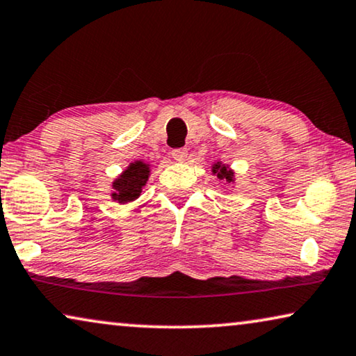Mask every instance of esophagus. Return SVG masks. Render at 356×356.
I'll return each mask as SVG.
<instances>
[{"label": "esophagus", "instance_id": "1", "mask_svg": "<svg viewBox=\"0 0 356 356\" xmlns=\"http://www.w3.org/2000/svg\"><path fill=\"white\" fill-rule=\"evenodd\" d=\"M172 157L175 159V161H178V162H184V161H186V157H188V149L186 147L173 149Z\"/></svg>", "mask_w": 356, "mask_h": 356}]
</instances>
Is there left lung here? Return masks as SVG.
Returning <instances> with one entry per match:
<instances>
[{
  "label": "left lung",
  "mask_w": 356,
  "mask_h": 356,
  "mask_svg": "<svg viewBox=\"0 0 356 356\" xmlns=\"http://www.w3.org/2000/svg\"><path fill=\"white\" fill-rule=\"evenodd\" d=\"M212 173L216 175V178L218 179H223V181H228V183H234V172L228 165H225V163L221 162L213 163Z\"/></svg>",
  "instance_id": "1"
}]
</instances>
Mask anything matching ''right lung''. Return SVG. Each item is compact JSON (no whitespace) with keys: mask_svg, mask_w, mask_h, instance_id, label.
Masks as SVG:
<instances>
[{"mask_svg":"<svg viewBox=\"0 0 356 356\" xmlns=\"http://www.w3.org/2000/svg\"><path fill=\"white\" fill-rule=\"evenodd\" d=\"M149 175V163L136 161L123 170L120 177H117L112 183V199L120 204H128L138 199L143 193V188L146 186Z\"/></svg>","mask_w":356,"mask_h":356,"instance_id":"obj_1","label":"right lung"}]
</instances>
